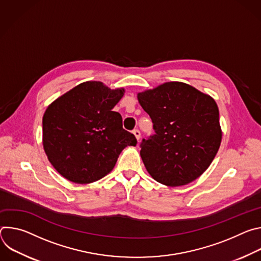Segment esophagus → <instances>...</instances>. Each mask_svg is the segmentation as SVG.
<instances>
[{"label":"esophagus","mask_w":261,"mask_h":261,"mask_svg":"<svg viewBox=\"0 0 261 261\" xmlns=\"http://www.w3.org/2000/svg\"><path fill=\"white\" fill-rule=\"evenodd\" d=\"M133 134H134V136L136 137L137 140L140 139V131H139L138 129H134V130H133Z\"/></svg>","instance_id":"1"}]
</instances>
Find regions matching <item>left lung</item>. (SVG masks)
Segmentation results:
<instances>
[{"instance_id":"8db88e82","label":"left lung","mask_w":261,"mask_h":261,"mask_svg":"<svg viewBox=\"0 0 261 261\" xmlns=\"http://www.w3.org/2000/svg\"><path fill=\"white\" fill-rule=\"evenodd\" d=\"M137 98L155 130L140 143L147 172L169 187L199 177L214 160L222 139L215 100L179 82L138 93Z\"/></svg>"}]
</instances>
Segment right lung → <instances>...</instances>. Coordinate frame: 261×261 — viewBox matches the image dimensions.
Here are the masks:
<instances>
[{
    "instance_id": "add662e5",
    "label": "right lung",
    "mask_w": 261,
    "mask_h": 261,
    "mask_svg": "<svg viewBox=\"0 0 261 261\" xmlns=\"http://www.w3.org/2000/svg\"><path fill=\"white\" fill-rule=\"evenodd\" d=\"M124 89L110 90L100 82H86L55 100L42 119L43 147L56 170L76 184L96 181L115 167L135 136L123 129L113 108Z\"/></svg>"
}]
</instances>
